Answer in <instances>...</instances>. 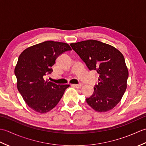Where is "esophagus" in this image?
Here are the masks:
<instances>
[{
  "label": "esophagus",
  "instance_id": "esophagus-1",
  "mask_svg": "<svg viewBox=\"0 0 146 146\" xmlns=\"http://www.w3.org/2000/svg\"><path fill=\"white\" fill-rule=\"evenodd\" d=\"M83 84H73V85H71V86H73V87L77 88H82V86H83Z\"/></svg>",
  "mask_w": 146,
  "mask_h": 146
}]
</instances>
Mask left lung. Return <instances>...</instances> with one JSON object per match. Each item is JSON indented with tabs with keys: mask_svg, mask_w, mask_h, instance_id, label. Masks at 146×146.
I'll return each instance as SVG.
<instances>
[{
	"mask_svg": "<svg viewBox=\"0 0 146 146\" xmlns=\"http://www.w3.org/2000/svg\"><path fill=\"white\" fill-rule=\"evenodd\" d=\"M90 70L99 74V82L86 102L98 112H105L119 103L127 88L129 71L123 54L113 46L97 40L71 43Z\"/></svg>",
	"mask_w": 146,
	"mask_h": 146,
	"instance_id": "left-lung-1",
	"label": "left lung"
}]
</instances>
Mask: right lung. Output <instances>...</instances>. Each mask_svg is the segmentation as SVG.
Segmentation results:
<instances>
[{
  "mask_svg": "<svg viewBox=\"0 0 146 146\" xmlns=\"http://www.w3.org/2000/svg\"><path fill=\"white\" fill-rule=\"evenodd\" d=\"M71 48L67 43L48 41L21 52L14 70L17 87L26 104L37 112L45 113L54 108L70 85H56L44 79L60 54Z\"/></svg>",
  "mask_w": 146,
  "mask_h": 146,
  "instance_id": "obj_1",
  "label": "right lung"
}]
</instances>
